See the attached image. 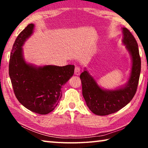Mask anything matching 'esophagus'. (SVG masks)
Segmentation results:
<instances>
[{"mask_svg": "<svg viewBox=\"0 0 148 148\" xmlns=\"http://www.w3.org/2000/svg\"><path fill=\"white\" fill-rule=\"evenodd\" d=\"M74 74L76 75V76H79L80 74V70L79 68L77 66L75 67V69H74Z\"/></svg>", "mask_w": 148, "mask_h": 148, "instance_id": "esophagus-1", "label": "esophagus"}]
</instances>
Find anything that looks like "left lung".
Returning <instances> with one entry per match:
<instances>
[{"instance_id": "8db88e82", "label": "left lung", "mask_w": 148, "mask_h": 148, "mask_svg": "<svg viewBox=\"0 0 148 148\" xmlns=\"http://www.w3.org/2000/svg\"><path fill=\"white\" fill-rule=\"evenodd\" d=\"M123 43L132 59L131 74L124 86L114 90L102 89L85 68L80 75L82 94L87 106L92 113L106 116L115 113L131 102L136 92L141 71L138 46L133 35L127 28H123Z\"/></svg>"}]
</instances>
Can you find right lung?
Listing matches in <instances>:
<instances>
[{"label":"right lung","mask_w":148,"mask_h":148,"mask_svg":"<svg viewBox=\"0 0 148 148\" xmlns=\"http://www.w3.org/2000/svg\"><path fill=\"white\" fill-rule=\"evenodd\" d=\"M31 23L17 36L9 62V76L17 99L34 113L45 115L55 109L62 97L61 88L73 76L74 65L64 66L29 64L23 57L22 46L33 33Z\"/></svg>","instance_id":"add662e5"}]
</instances>
